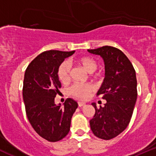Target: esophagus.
Returning a JSON list of instances; mask_svg holds the SVG:
<instances>
[{
	"mask_svg": "<svg viewBox=\"0 0 156 156\" xmlns=\"http://www.w3.org/2000/svg\"><path fill=\"white\" fill-rule=\"evenodd\" d=\"M85 105H86V103L83 102V101H78V105H79V107H82V106Z\"/></svg>",
	"mask_w": 156,
	"mask_h": 156,
	"instance_id": "esophagus-1",
	"label": "esophagus"
}]
</instances>
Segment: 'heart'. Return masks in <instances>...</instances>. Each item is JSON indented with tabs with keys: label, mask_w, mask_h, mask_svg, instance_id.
<instances>
[{
	"label": "heart",
	"mask_w": 156,
	"mask_h": 156,
	"mask_svg": "<svg viewBox=\"0 0 156 156\" xmlns=\"http://www.w3.org/2000/svg\"><path fill=\"white\" fill-rule=\"evenodd\" d=\"M75 63L82 66L87 73H93L97 69L98 62L90 56H83L75 60ZM58 77L62 83L66 84L70 81V66L68 62H63L58 69ZM94 88L90 84H74L70 88V94L76 98L85 100L90 97Z\"/></svg>",
	"instance_id": "b5f03b06"
}]
</instances>
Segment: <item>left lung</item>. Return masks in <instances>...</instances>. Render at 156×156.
Wrapping results in <instances>:
<instances>
[{
    "label": "left lung",
    "instance_id": "obj_1",
    "mask_svg": "<svg viewBox=\"0 0 156 156\" xmlns=\"http://www.w3.org/2000/svg\"><path fill=\"white\" fill-rule=\"evenodd\" d=\"M88 52L102 58L105 76L98 91L106 100L104 107L97 108L90 120L96 137L110 140L122 133L129 124L137 101V78L133 65L123 52L111 46L88 49Z\"/></svg>",
    "mask_w": 156,
    "mask_h": 156
}]
</instances>
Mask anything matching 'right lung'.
I'll list each match as a JSON object with an SVG mask.
<instances>
[{"instance_id":"1","label":"right lung","mask_w":156,"mask_h":156,"mask_svg":"<svg viewBox=\"0 0 156 156\" xmlns=\"http://www.w3.org/2000/svg\"><path fill=\"white\" fill-rule=\"evenodd\" d=\"M74 52H43L30 63L25 72L23 96L27 118L34 130L51 142L58 141L68 134L72 116L78 107L72 98L66 99L63 107L55 103L61 87L58 67Z\"/></svg>"}]
</instances>
